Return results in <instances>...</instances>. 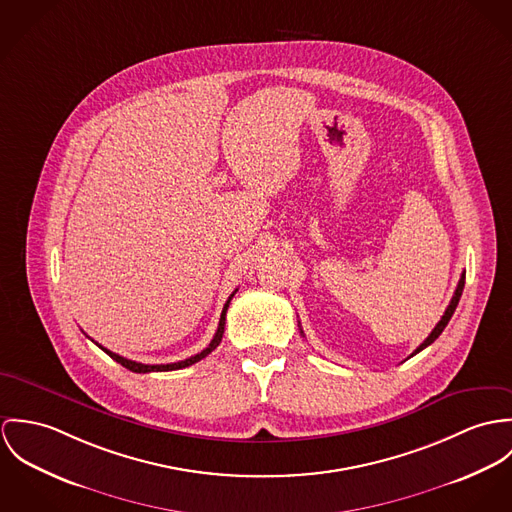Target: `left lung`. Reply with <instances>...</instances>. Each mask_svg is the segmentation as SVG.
<instances>
[{
  "label": "left lung",
  "instance_id": "obj_1",
  "mask_svg": "<svg viewBox=\"0 0 512 512\" xmlns=\"http://www.w3.org/2000/svg\"><path fill=\"white\" fill-rule=\"evenodd\" d=\"M463 286H465V275H461V279H459V283H457V288H455L454 296H452V302H450V306L446 308V312H444V316H442V320L436 324V328L432 330V334L426 338V340L422 341L416 349H414V353L412 355H416V353H420L424 347H428L430 343H434V341L440 338V334L444 332V328L448 326V322H450V318L454 316L455 308H457V302H459V298H461V292H463ZM300 334H302V330H300ZM304 336V334H302ZM410 355V357H412Z\"/></svg>",
  "mask_w": 512,
  "mask_h": 512
}]
</instances>
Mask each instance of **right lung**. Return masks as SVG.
Returning a JSON list of instances; mask_svg holds the SVG:
<instances>
[{"label":"right lung","instance_id":"1","mask_svg":"<svg viewBox=\"0 0 512 512\" xmlns=\"http://www.w3.org/2000/svg\"><path fill=\"white\" fill-rule=\"evenodd\" d=\"M237 292V288L233 290V294ZM233 294L229 296L228 302L224 304V310H222V316H220V324H218V330H216V336H214V340L210 341V345L206 347V349H202L200 353H196V355H192V357H188V359H184V361H178V363H167V365H145V363H137V361H131V359H125V357H121V355H117L114 351H110V349H106V347H102L100 343H96L102 351H106L114 361L117 363H121L125 369H129V371H133V373H157V371H176V369H184V367H190V365H194V363H198L200 359H204L208 353H212L218 345H220V341H222V336H224V328H226V312H228L229 302H231V298H233Z\"/></svg>","mask_w":512,"mask_h":512}]
</instances>
